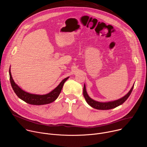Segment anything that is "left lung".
I'll return each instance as SVG.
<instances>
[{
    "label": "left lung",
    "instance_id": "left-lung-1",
    "mask_svg": "<svg viewBox=\"0 0 147 147\" xmlns=\"http://www.w3.org/2000/svg\"><path fill=\"white\" fill-rule=\"evenodd\" d=\"M133 87H134V85L132 87V88H131L130 91L123 98H121L119 99H117L116 100L108 102H104V103L100 102L95 101V100H93L92 99H91L87 94L85 85L84 86L83 95H84V96L87 102L92 108L96 109H100V110H108V109H111L115 108L120 105L123 104L129 97L130 95L131 94V93L133 91Z\"/></svg>",
    "mask_w": 147,
    "mask_h": 147
}]
</instances>
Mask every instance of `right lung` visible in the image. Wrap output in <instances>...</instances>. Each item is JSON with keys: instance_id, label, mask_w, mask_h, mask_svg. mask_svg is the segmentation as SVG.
Wrapping results in <instances>:
<instances>
[{"instance_id": "obj_1", "label": "right lung", "mask_w": 147, "mask_h": 147, "mask_svg": "<svg viewBox=\"0 0 147 147\" xmlns=\"http://www.w3.org/2000/svg\"><path fill=\"white\" fill-rule=\"evenodd\" d=\"M9 75L11 86L17 96L24 102L29 104L35 105H41L48 104L55 100L59 96L63 86L64 83L69 78V77H67L63 80H62V81L59 84V85L49 94L40 95L31 94L21 89L14 82L11 74L10 69H9Z\"/></svg>"}]
</instances>
